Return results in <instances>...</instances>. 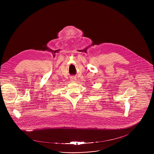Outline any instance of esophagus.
Instances as JSON below:
<instances>
[{
  "instance_id": "obj_1",
  "label": "esophagus",
  "mask_w": 154,
  "mask_h": 154,
  "mask_svg": "<svg viewBox=\"0 0 154 154\" xmlns=\"http://www.w3.org/2000/svg\"><path fill=\"white\" fill-rule=\"evenodd\" d=\"M76 78L75 77H72L71 79H70V80L72 82H75V81H76Z\"/></svg>"
}]
</instances>
